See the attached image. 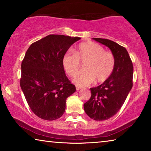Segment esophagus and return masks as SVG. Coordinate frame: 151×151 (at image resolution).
I'll use <instances>...</instances> for the list:
<instances>
[{"mask_svg": "<svg viewBox=\"0 0 151 151\" xmlns=\"http://www.w3.org/2000/svg\"><path fill=\"white\" fill-rule=\"evenodd\" d=\"M80 89H81V87H79V86H76V91H79Z\"/></svg>", "mask_w": 151, "mask_h": 151, "instance_id": "34e87169", "label": "esophagus"}]
</instances>
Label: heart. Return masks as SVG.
Returning <instances> with one entry per match:
<instances>
[{
	"instance_id": "obj_1",
	"label": "heart",
	"mask_w": 151,
	"mask_h": 151,
	"mask_svg": "<svg viewBox=\"0 0 151 151\" xmlns=\"http://www.w3.org/2000/svg\"><path fill=\"white\" fill-rule=\"evenodd\" d=\"M66 52L63 57V66L68 76H73L84 63L81 72L76 74L73 83L78 86H86L95 81L103 83L113 72L115 58L111 52L105 51L102 46L93 42L82 43L74 51Z\"/></svg>"
}]
</instances>
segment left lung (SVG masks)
Returning <instances> with one entry per match:
<instances>
[{"instance_id": "8db88e82", "label": "left lung", "mask_w": 151, "mask_h": 151, "mask_svg": "<svg viewBox=\"0 0 151 151\" xmlns=\"http://www.w3.org/2000/svg\"><path fill=\"white\" fill-rule=\"evenodd\" d=\"M105 45L115 58V66L110 77L96 87L91 88V97L84 104L86 114L94 121H105L116 114L132 87L133 66L124 47L109 39L93 38Z\"/></svg>"}]
</instances>
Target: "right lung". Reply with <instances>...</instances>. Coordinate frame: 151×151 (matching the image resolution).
Here are the masks:
<instances>
[{
    "label": "right lung",
    "instance_id": "1",
    "mask_svg": "<svg viewBox=\"0 0 151 151\" xmlns=\"http://www.w3.org/2000/svg\"><path fill=\"white\" fill-rule=\"evenodd\" d=\"M80 39L50 35L28 48L21 64L20 87L30 109L39 118H60L65 111L66 99L76 91L65 75L63 57Z\"/></svg>",
    "mask_w": 151,
    "mask_h": 151
}]
</instances>
